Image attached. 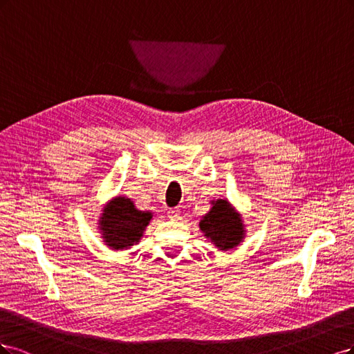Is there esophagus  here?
<instances>
[{
	"mask_svg": "<svg viewBox=\"0 0 354 354\" xmlns=\"http://www.w3.org/2000/svg\"><path fill=\"white\" fill-rule=\"evenodd\" d=\"M178 214H179V209H178V207H175V209H170V210H169V218L176 219V218H178Z\"/></svg>",
	"mask_w": 354,
	"mask_h": 354,
	"instance_id": "esophagus-1",
	"label": "esophagus"
}]
</instances>
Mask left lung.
<instances>
[{
	"label": "left lung",
	"instance_id": "obj_1",
	"mask_svg": "<svg viewBox=\"0 0 354 354\" xmlns=\"http://www.w3.org/2000/svg\"><path fill=\"white\" fill-rule=\"evenodd\" d=\"M200 230L219 250L234 248L244 234L241 219L223 200L216 201L212 210L200 221Z\"/></svg>",
	"mask_w": 354,
	"mask_h": 354
}]
</instances>
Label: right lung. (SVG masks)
Listing matches in <instances>:
<instances>
[{
  "mask_svg": "<svg viewBox=\"0 0 354 354\" xmlns=\"http://www.w3.org/2000/svg\"><path fill=\"white\" fill-rule=\"evenodd\" d=\"M151 213L136 210L129 198L118 197L102 213L100 227L104 241L113 250H123L138 243Z\"/></svg>",
  "mask_w": 354,
  "mask_h": 354,
  "instance_id": "obj_1",
  "label": "right lung"
}]
</instances>
